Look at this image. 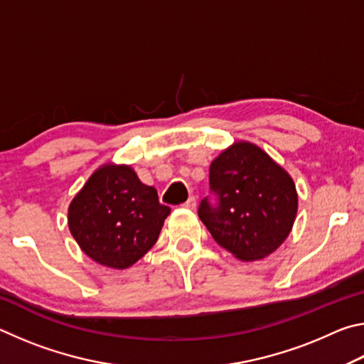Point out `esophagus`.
Segmentation results:
<instances>
[{
  "label": "esophagus",
  "mask_w": 364,
  "mask_h": 364,
  "mask_svg": "<svg viewBox=\"0 0 364 364\" xmlns=\"http://www.w3.org/2000/svg\"><path fill=\"white\" fill-rule=\"evenodd\" d=\"M196 205H197V202H196V197H194V196H191L189 199H188L186 202H184V207L189 208V210H194Z\"/></svg>",
  "instance_id": "1"
}]
</instances>
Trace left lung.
Wrapping results in <instances>:
<instances>
[{
	"mask_svg": "<svg viewBox=\"0 0 364 364\" xmlns=\"http://www.w3.org/2000/svg\"><path fill=\"white\" fill-rule=\"evenodd\" d=\"M210 193L199 218L215 241L239 260H260L286 241L299 197L291 175L260 147L239 141L210 165Z\"/></svg>",
	"mask_w": 364,
	"mask_h": 364,
	"instance_id": "obj_1",
	"label": "left lung"
}]
</instances>
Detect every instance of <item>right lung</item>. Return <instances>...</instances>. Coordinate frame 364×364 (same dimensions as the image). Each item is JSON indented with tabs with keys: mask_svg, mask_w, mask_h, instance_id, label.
<instances>
[{
	"mask_svg": "<svg viewBox=\"0 0 364 364\" xmlns=\"http://www.w3.org/2000/svg\"><path fill=\"white\" fill-rule=\"evenodd\" d=\"M170 215L157 191L128 165L97 168L69 205V230L86 255L104 267L125 269L154 244Z\"/></svg>",
	"mask_w": 364,
	"mask_h": 364,
	"instance_id": "1",
	"label": "right lung"
}]
</instances>
